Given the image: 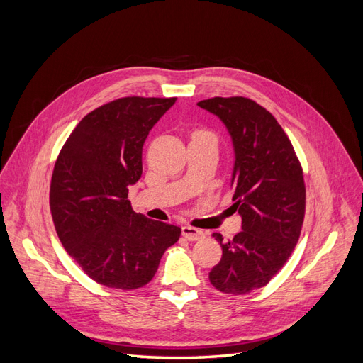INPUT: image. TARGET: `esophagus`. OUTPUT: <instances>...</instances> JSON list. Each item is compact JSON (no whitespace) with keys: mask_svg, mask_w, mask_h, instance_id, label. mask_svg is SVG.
Masks as SVG:
<instances>
[{"mask_svg":"<svg viewBox=\"0 0 363 363\" xmlns=\"http://www.w3.org/2000/svg\"><path fill=\"white\" fill-rule=\"evenodd\" d=\"M182 235L188 240H200V239L206 238V233L203 232V230L191 227V225H184L182 228Z\"/></svg>","mask_w":363,"mask_h":363,"instance_id":"obj_1","label":"esophagus"}]
</instances>
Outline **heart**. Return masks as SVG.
<instances>
[{
    "instance_id": "b5f03b06",
    "label": "heart",
    "mask_w": 363,
    "mask_h": 363,
    "mask_svg": "<svg viewBox=\"0 0 363 363\" xmlns=\"http://www.w3.org/2000/svg\"><path fill=\"white\" fill-rule=\"evenodd\" d=\"M196 135H200V136H208V138H211V135L206 133V131H199V133H196Z\"/></svg>"
}]
</instances>
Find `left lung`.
I'll return each mask as SVG.
<instances>
[{"mask_svg":"<svg viewBox=\"0 0 363 363\" xmlns=\"http://www.w3.org/2000/svg\"><path fill=\"white\" fill-rule=\"evenodd\" d=\"M199 106L227 127L235 148L233 201L242 232L219 233L223 257L208 280L224 294L263 288L288 262L301 233L306 211L303 169L289 138L265 107L244 96H215Z\"/></svg>","mask_w":363,"mask_h":363,"instance_id":"1","label":"left lung"}]
</instances>
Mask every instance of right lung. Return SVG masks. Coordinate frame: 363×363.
<instances>
[{
	"instance_id": "obj_1",
	"label": "right lung",
	"mask_w": 363,
	"mask_h": 363,
	"mask_svg": "<svg viewBox=\"0 0 363 363\" xmlns=\"http://www.w3.org/2000/svg\"><path fill=\"white\" fill-rule=\"evenodd\" d=\"M177 98L125 96L87 113L54 164L50 208L62 245L107 288L145 286L182 228L131 208L128 188L142 175V147Z\"/></svg>"
}]
</instances>
